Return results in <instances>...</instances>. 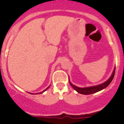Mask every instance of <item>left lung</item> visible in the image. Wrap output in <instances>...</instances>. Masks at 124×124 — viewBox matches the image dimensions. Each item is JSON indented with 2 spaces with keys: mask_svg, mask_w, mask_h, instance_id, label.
<instances>
[{
  "mask_svg": "<svg viewBox=\"0 0 124 124\" xmlns=\"http://www.w3.org/2000/svg\"><path fill=\"white\" fill-rule=\"evenodd\" d=\"M115 71H116V68H114V70L113 73L112 74V76H110V78L107 80V81H106L105 83H102V84H100V85H98V86H92V87H85V88H81V87H78L77 86H74L73 84H72L71 83V82L69 81V83H70V85L72 86L74 90H76L78 93H80V94H85V95H88V94H91L93 93H97V92L99 91L102 90L103 89L106 88V87L109 86L110 83H111L112 79H113L114 77L115 74Z\"/></svg>",
  "mask_w": 124,
  "mask_h": 124,
  "instance_id": "obj_1",
  "label": "left lung"
}]
</instances>
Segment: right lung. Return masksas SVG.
I'll return each instance as SVG.
<instances>
[{
  "mask_svg": "<svg viewBox=\"0 0 124 124\" xmlns=\"http://www.w3.org/2000/svg\"><path fill=\"white\" fill-rule=\"evenodd\" d=\"M49 87H50V86H48V87H47V88H46V89L45 90H44V91H43V92H40V93H37V94H41V93H43V92H45V91H46V90H47V89H48V88H49Z\"/></svg>",
  "mask_w": 124,
  "mask_h": 124,
  "instance_id": "1",
  "label": "right lung"
}]
</instances>
